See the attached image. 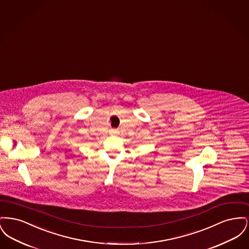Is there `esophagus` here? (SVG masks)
<instances>
[{
    "label": "esophagus",
    "mask_w": 249,
    "mask_h": 249,
    "mask_svg": "<svg viewBox=\"0 0 249 249\" xmlns=\"http://www.w3.org/2000/svg\"><path fill=\"white\" fill-rule=\"evenodd\" d=\"M109 132H110V134H111V135H115V134H117V132H118V131L116 130H114V129H111Z\"/></svg>",
    "instance_id": "obj_1"
}]
</instances>
